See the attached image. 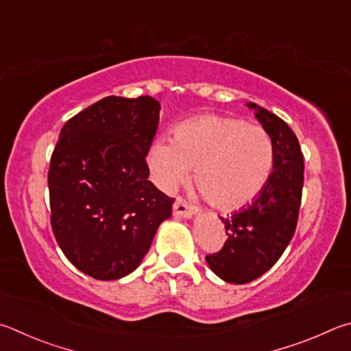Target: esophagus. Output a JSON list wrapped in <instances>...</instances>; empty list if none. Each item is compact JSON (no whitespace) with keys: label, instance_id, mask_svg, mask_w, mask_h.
Masks as SVG:
<instances>
[{"label":"esophagus","instance_id":"1","mask_svg":"<svg viewBox=\"0 0 351 351\" xmlns=\"http://www.w3.org/2000/svg\"><path fill=\"white\" fill-rule=\"evenodd\" d=\"M196 212V207L190 206L184 197H176V201L173 204V213L176 216H181V218H192Z\"/></svg>","mask_w":351,"mask_h":351}]
</instances>
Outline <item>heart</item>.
Instances as JSON below:
<instances>
[{"label": "heart", "instance_id": "1", "mask_svg": "<svg viewBox=\"0 0 351 351\" xmlns=\"http://www.w3.org/2000/svg\"><path fill=\"white\" fill-rule=\"evenodd\" d=\"M275 150L269 133L256 124L206 113L182 121L173 139H158L149 162L167 192L184 184L195 170V186L221 210L252 202L270 180Z\"/></svg>", "mask_w": 351, "mask_h": 351}]
</instances>
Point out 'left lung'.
I'll return each mask as SVG.
<instances>
[{"label":"left lung","mask_w":351,"mask_h":351,"mask_svg":"<svg viewBox=\"0 0 351 351\" xmlns=\"http://www.w3.org/2000/svg\"><path fill=\"white\" fill-rule=\"evenodd\" d=\"M269 133L275 150L273 171L248 207L224 222L228 238L218 253L207 254L210 269L230 284H247L276 264L296 230L304 186V156L289 124L275 113L248 103Z\"/></svg>","instance_id":"8db88e82"}]
</instances>
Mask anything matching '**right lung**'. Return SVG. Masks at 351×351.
<instances>
[{"label": "right lung", "mask_w": 351, "mask_h": 351, "mask_svg": "<svg viewBox=\"0 0 351 351\" xmlns=\"http://www.w3.org/2000/svg\"><path fill=\"white\" fill-rule=\"evenodd\" d=\"M161 104L107 97L62 125L50 158V224L76 269L101 281L141 264L173 197L152 184L145 162Z\"/></svg>", "instance_id": "right-lung-1"}]
</instances>
